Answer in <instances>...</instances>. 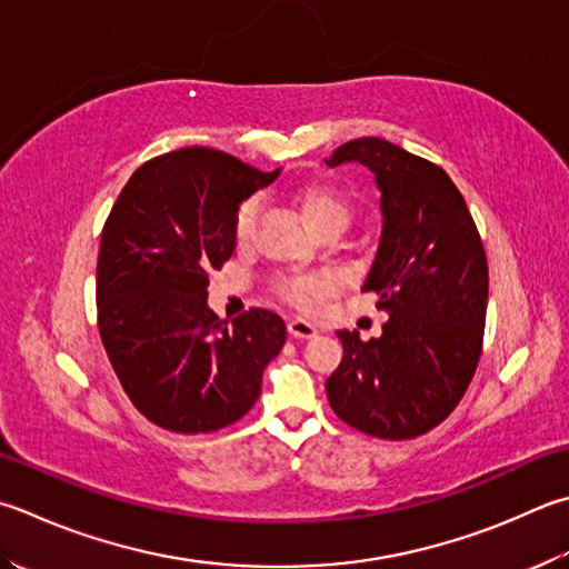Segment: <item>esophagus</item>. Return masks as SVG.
<instances>
[{
    "mask_svg": "<svg viewBox=\"0 0 569 569\" xmlns=\"http://www.w3.org/2000/svg\"><path fill=\"white\" fill-rule=\"evenodd\" d=\"M287 329H289V335H292L295 339H315L319 335V327L312 325V321L302 319V317H297V319L289 321Z\"/></svg>",
    "mask_w": 569,
    "mask_h": 569,
    "instance_id": "1",
    "label": "esophagus"
}]
</instances>
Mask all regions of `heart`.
Masks as SVG:
<instances>
[{
	"instance_id": "b5f03b06",
	"label": "heart",
	"mask_w": 569,
	"mask_h": 569,
	"mask_svg": "<svg viewBox=\"0 0 569 569\" xmlns=\"http://www.w3.org/2000/svg\"><path fill=\"white\" fill-rule=\"evenodd\" d=\"M295 206L302 212L312 232L327 228V224H345L349 222V208L345 198L339 196L337 190L327 186H297L292 190ZM257 212H260V202L254 198L244 200L242 206L234 212V238L238 242H244L254 230ZM331 289V280L325 274H312V277H295V280H287L282 284V295L295 302L297 307H312L317 299L325 297Z\"/></svg>"
}]
</instances>
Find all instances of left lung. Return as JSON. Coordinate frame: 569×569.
<instances>
[{
    "instance_id": "8db88e82",
    "label": "left lung",
    "mask_w": 569,
    "mask_h": 569,
    "mask_svg": "<svg viewBox=\"0 0 569 569\" xmlns=\"http://www.w3.org/2000/svg\"><path fill=\"white\" fill-rule=\"evenodd\" d=\"M367 166L381 192V238L363 289L389 315L381 337L345 347L329 406L361 433L403 441L431 431L463 399L483 347L488 260L453 180L383 138L339 146L327 166Z\"/></svg>"
}]
</instances>
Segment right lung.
I'll return each instance as SVG.
<instances>
[{
    "instance_id": "right-lung-1",
    "label": "right lung",
    "mask_w": 569,
    "mask_h": 569,
    "mask_svg": "<svg viewBox=\"0 0 569 569\" xmlns=\"http://www.w3.org/2000/svg\"><path fill=\"white\" fill-rule=\"evenodd\" d=\"M280 170L262 173L216 148L148 160L103 224L96 307L103 349L148 421L210 433L248 413L287 327L270 309L220 319L210 272L234 252V212Z\"/></svg>"
}]
</instances>
